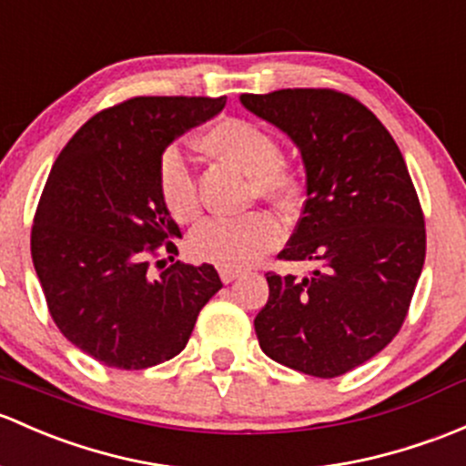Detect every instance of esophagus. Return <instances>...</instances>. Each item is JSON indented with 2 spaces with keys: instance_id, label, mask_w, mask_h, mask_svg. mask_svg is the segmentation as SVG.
Listing matches in <instances>:
<instances>
[{
  "instance_id": "esophagus-1",
  "label": "esophagus",
  "mask_w": 466,
  "mask_h": 466,
  "mask_svg": "<svg viewBox=\"0 0 466 466\" xmlns=\"http://www.w3.org/2000/svg\"><path fill=\"white\" fill-rule=\"evenodd\" d=\"M218 274H220V281H223V283H232L234 279L241 277V272L232 270V268H220Z\"/></svg>"
}]
</instances>
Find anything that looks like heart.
I'll list each match as a JSON object with an SVG mask.
<instances>
[{"instance_id": "obj_1", "label": "heart", "mask_w": 466, "mask_h": 466, "mask_svg": "<svg viewBox=\"0 0 466 466\" xmlns=\"http://www.w3.org/2000/svg\"><path fill=\"white\" fill-rule=\"evenodd\" d=\"M200 149L249 174L252 196L288 208L299 194L297 171L281 158V143L272 131L246 117H220L203 131ZM158 194L169 217L189 223L198 214V192L192 167L178 147H167L158 160ZM283 241V228L270 212L234 218H209L194 229L189 249L198 261L218 268H246Z\"/></svg>"}]
</instances>
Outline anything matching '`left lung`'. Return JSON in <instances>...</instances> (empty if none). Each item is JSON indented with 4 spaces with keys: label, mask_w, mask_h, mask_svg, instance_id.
I'll use <instances>...</instances> for the list:
<instances>
[{
    "label": "left lung",
    "mask_w": 466,
    "mask_h": 466,
    "mask_svg": "<svg viewBox=\"0 0 466 466\" xmlns=\"http://www.w3.org/2000/svg\"><path fill=\"white\" fill-rule=\"evenodd\" d=\"M241 102L286 131L306 165V203L279 258L312 270L266 274L258 346L299 373L339 377L384 350L409 315L427 257L418 192L393 136L349 93L281 89Z\"/></svg>",
    "instance_id": "obj_1"
}]
</instances>
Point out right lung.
<instances>
[{"label": "right lung", "instance_id": "right-lung-1", "mask_svg": "<svg viewBox=\"0 0 466 466\" xmlns=\"http://www.w3.org/2000/svg\"><path fill=\"white\" fill-rule=\"evenodd\" d=\"M223 106L225 97L187 96L117 102L76 131L48 174L33 266L56 326L100 364L143 370L171 360L223 288L209 263L158 258L160 248L178 254L169 238L180 229L156 180L165 147Z\"/></svg>", "mask_w": 466, "mask_h": 466}]
</instances>
